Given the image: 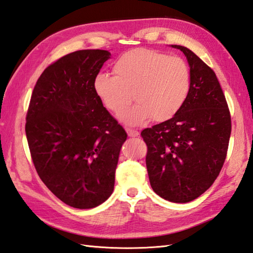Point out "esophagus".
Returning a JSON list of instances; mask_svg holds the SVG:
<instances>
[{
	"label": "esophagus",
	"mask_w": 253,
	"mask_h": 253,
	"mask_svg": "<svg viewBox=\"0 0 253 253\" xmlns=\"http://www.w3.org/2000/svg\"><path fill=\"white\" fill-rule=\"evenodd\" d=\"M126 131H127V135L129 137H137L139 135V132L137 130L131 129V128H127Z\"/></svg>",
	"instance_id": "1"
}]
</instances>
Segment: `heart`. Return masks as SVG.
I'll return each mask as SVG.
<instances>
[{"label":"heart","instance_id":"obj_1","mask_svg":"<svg viewBox=\"0 0 253 253\" xmlns=\"http://www.w3.org/2000/svg\"><path fill=\"white\" fill-rule=\"evenodd\" d=\"M114 75L99 74L93 80L95 94L107 110L120 114L131 100L137 103L120 115L127 125L136 126L153 118L165 122L184 106L191 88V73L180 57L136 49L115 62Z\"/></svg>","mask_w":253,"mask_h":253}]
</instances>
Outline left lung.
I'll use <instances>...</instances> for the list:
<instances>
[{"label": "left lung", "mask_w": 253, "mask_h": 253, "mask_svg": "<svg viewBox=\"0 0 253 253\" xmlns=\"http://www.w3.org/2000/svg\"><path fill=\"white\" fill-rule=\"evenodd\" d=\"M191 88L184 106L169 121L141 131L153 191L175 203L195 200L212 186L226 159L232 122L215 73L186 46Z\"/></svg>", "instance_id": "1"}]
</instances>
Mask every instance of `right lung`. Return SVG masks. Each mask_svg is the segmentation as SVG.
<instances>
[{
  "label": "right lung",
  "instance_id": "obj_1",
  "mask_svg": "<svg viewBox=\"0 0 253 253\" xmlns=\"http://www.w3.org/2000/svg\"><path fill=\"white\" fill-rule=\"evenodd\" d=\"M110 57L105 50H80L51 64L38 79L27 112L26 136L38 175L76 209H92L110 198L127 139L93 89Z\"/></svg>",
  "mask_w": 253,
  "mask_h": 253
}]
</instances>
